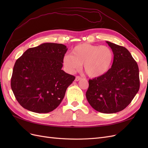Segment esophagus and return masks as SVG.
Wrapping results in <instances>:
<instances>
[{
    "mask_svg": "<svg viewBox=\"0 0 148 148\" xmlns=\"http://www.w3.org/2000/svg\"><path fill=\"white\" fill-rule=\"evenodd\" d=\"M81 79H82L81 77H79V76H77V77H76V78H75V81L76 82H78L79 80H80Z\"/></svg>",
    "mask_w": 148,
    "mask_h": 148,
    "instance_id": "esophagus-1",
    "label": "esophagus"
}]
</instances>
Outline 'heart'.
Listing matches in <instances>:
<instances>
[{
  "mask_svg": "<svg viewBox=\"0 0 148 148\" xmlns=\"http://www.w3.org/2000/svg\"><path fill=\"white\" fill-rule=\"evenodd\" d=\"M72 54H65L63 64L70 73L78 70L83 64L84 70L89 77L99 78L110 69L114 61V52L106 46L80 44L72 49Z\"/></svg>",
  "mask_w": 148,
  "mask_h": 148,
  "instance_id": "heart-1",
  "label": "heart"
}]
</instances>
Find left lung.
<instances>
[{"instance_id":"left-lung-1","label":"left lung","mask_w":148,"mask_h":148,"mask_svg":"<svg viewBox=\"0 0 148 148\" xmlns=\"http://www.w3.org/2000/svg\"><path fill=\"white\" fill-rule=\"evenodd\" d=\"M114 52L109 71L102 77L89 80L86 99L94 109L104 114L123 110L140 89L139 69L127 49L106 41Z\"/></svg>"}]
</instances>
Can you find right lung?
<instances>
[{
    "label": "right lung",
    "mask_w": 148,
    "mask_h": 148,
    "mask_svg": "<svg viewBox=\"0 0 148 148\" xmlns=\"http://www.w3.org/2000/svg\"><path fill=\"white\" fill-rule=\"evenodd\" d=\"M62 44L43 43L27 49L13 66L11 88L19 104L36 113H48L63 100L75 79L62 70L67 51Z\"/></svg>",
    "instance_id": "add662e5"
}]
</instances>
